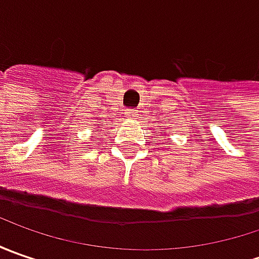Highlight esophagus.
<instances>
[{
    "label": "esophagus",
    "mask_w": 259,
    "mask_h": 259,
    "mask_svg": "<svg viewBox=\"0 0 259 259\" xmlns=\"http://www.w3.org/2000/svg\"><path fill=\"white\" fill-rule=\"evenodd\" d=\"M126 116H128V118H135V116H137V112H135V109L126 111Z\"/></svg>",
    "instance_id": "1"
}]
</instances>
